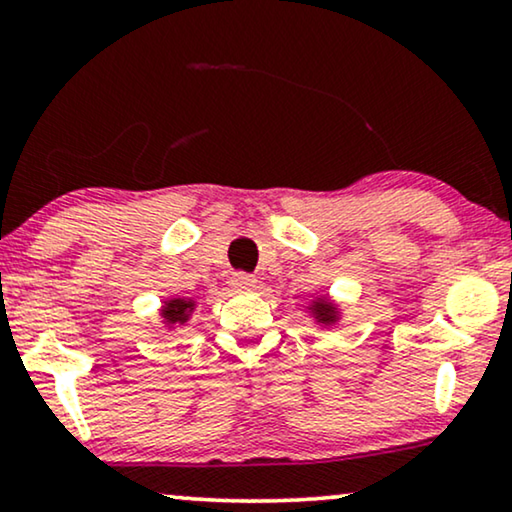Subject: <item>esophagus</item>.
I'll return each mask as SVG.
<instances>
[{
	"mask_svg": "<svg viewBox=\"0 0 512 512\" xmlns=\"http://www.w3.org/2000/svg\"><path fill=\"white\" fill-rule=\"evenodd\" d=\"M230 286L237 291H251L256 286V277L247 275V272H235V275L230 277Z\"/></svg>",
	"mask_w": 512,
	"mask_h": 512,
	"instance_id": "esophagus-1",
	"label": "esophagus"
}]
</instances>
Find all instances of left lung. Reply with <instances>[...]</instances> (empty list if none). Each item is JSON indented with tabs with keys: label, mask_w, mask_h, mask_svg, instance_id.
<instances>
[{
	"label": "left lung",
	"mask_w": 512,
	"mask_h": 512,
	"mask_svg": "<svg viewBox=\"0 0 512 512\" xmlns=\"http://www.w3.org/2000/svg\"><path fill=\"white\" fill-rule=\"evenodd\" d=\"M305 312L310 314L312 321L321 328H331L342 319V307L335 303V300L328 296V293H321V296H314L310 305L305 307Z\"/></svg>",
	"instance_id": "8db88e82"
}]
</instances>
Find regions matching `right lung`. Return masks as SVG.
Here are the masks:
<instances>
[{"instance_id":"obj_1","label":"right lung","mask_w":512,"mask_h":512,"mask_svg":"<svg viewBox=\"0 0 512 512\" xmlns=\"http://www.w3.org/2000/svg\"><path fill=\"white\" fill-rule=\"evenodd\" d=\"M195 307H198V300L195 298H167L163 300V305H160L158 310V317H160V324L165 326V331H179L181 326H186L188 321H191Z\"/></svg>"}]
</instances>
